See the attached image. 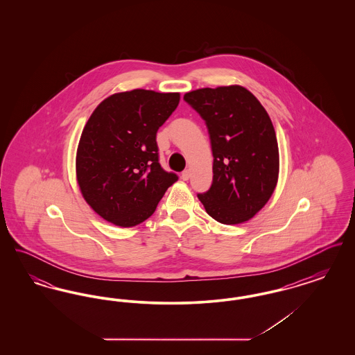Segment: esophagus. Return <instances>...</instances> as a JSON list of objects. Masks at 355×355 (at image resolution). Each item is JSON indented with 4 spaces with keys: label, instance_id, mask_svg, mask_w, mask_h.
<instances>
[{
    "label": "esophagus",
    "instance_id": "34e87169",
    "mask_svg": "<svg viewBox=\"0 0 355 355\" xmlns=\"http://www.w3.org/2000/svg\"><path fill=\"white\" fill-rule=\"evenodd\" d=\"M181 178H182L184 181H187V180L190 178V170H185V171H182V174H181Z\"/></svg>",
    "mask_w": 355,
    "mask_h": 355
}]
</instances>
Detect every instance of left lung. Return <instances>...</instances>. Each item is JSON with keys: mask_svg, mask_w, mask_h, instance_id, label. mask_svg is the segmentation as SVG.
Here are the masks:
<instances>
[{"mask_svg": "<svg viewBox=\"0 0 355 355\" xmlns=\"http://www.w3.org/2000/svg\"><path fill=\"white\" fill-rule=\"evenodd\" d=\"M205 119L213 152V184L198 194L206 213L225 225L253 218L278 182L279 152L270 117L239 85L203 87L184 96Z\"/></svg>", "mask_w": 355, "mask_h": 355, "instance_id": "left-lung-1", "label": "left lung"}]
</instances>
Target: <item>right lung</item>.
Here are the masks:
<instances>
[{"label":"right lung","mask_w":355,"mask_h":355,"mask_svg":"<svg viewBox=\"0 0 355 355\" xmlns=\"http://www.w3.org/2000/svg\"><path fill=\"white\" fill-rule=\"evenodd\" d=\"M178 102L180 93L135 89L109 96L87 119L76 174L85 201L103 220L139 225L178 180L161 168L155 141Z\"/></svg>","instance_id":"add662e5"}]
</instances>
